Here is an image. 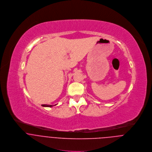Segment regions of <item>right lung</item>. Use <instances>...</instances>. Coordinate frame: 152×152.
<instances>
[{
  "mask_svg": "<svg viewBox=\"0 0 152 152\" xmlns=\"http://www.w3.org/2000/svg\"><path fill=\"white\" fill-rule=\"evenodd\" d=\"M42 107H52V105H41Z\"/></svg>",
  "mask_w": 152,
  "mask_h": 152,
  "instance_id": "right-lung-1",
  "label": "right lung"
}]
</instances>
